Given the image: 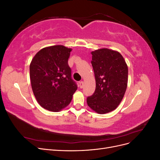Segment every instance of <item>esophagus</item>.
<instances>
[{
	"instance_id": "34e87169",
	"label": "esophagus",
	"mask_w": 160,
	"mask_h": 160,
	"mask_svg": "<svg viewBox=\"0 0 160 160\" xmlns=\"http://www.w3.org/2000/svg\"><path fill=\"white\" fill-rule=\"evenodd\" d=\"M83 86H84V83L83 81H81V82H79V88H81V89H82L83 88Z\"/></svg>"
}]
</instances>
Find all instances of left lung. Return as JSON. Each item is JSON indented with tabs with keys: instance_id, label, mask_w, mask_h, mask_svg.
Returning <instances> with one entry per match:
<instances>
[{
	"instance_id": "1",
	"label": "left lung",
	"mask_w": 160,
	"mask_h": 160,
	"mask_svg": "<svg viewBox=\"0 0 160 160\" xmlns=\"http://www.w3.org/2000/svg\"><path fill=\"white\" fill-rule=\"evenodd\" d=\"M91 54L96 87L93 94L87 98V103L97 113H107L118 108L125 95L128 86V65L117 51L101 49Z\"/></svg>"
}]
</instances>
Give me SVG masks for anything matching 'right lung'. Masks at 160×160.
Listing matches in <instances>:
<instances>
[{
	"instance_id": "right-lung-1",
	"label": "right lung",
	"mask_w": 160,
	"mask_h": 160,
	"mask_svg": "<svg viewBox=\"0 0 160 160\" xmlns=\"http://www.w3.org/2000/svg\"><path fill=\"white\" fill-rule=\"evenodd\" d=\"M71 49L62 45L38 51L30 65L32 89L41 107L57 112L68 105L77 89L68 59Z\"/></svg>"
}]
</instances>
